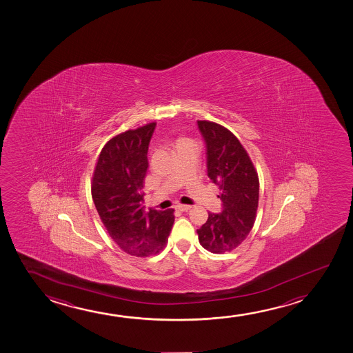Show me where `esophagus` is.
I'll list each match as a JSON object with an SVG mask.
<instances>
[{
    "mask_svg": "<svg viewBox=\"0 0 353 353\" xmlns=\"http://www.w3.org/2000/svg\"><path fill=\"white\" fill-rule=\"evenodd\" d=\"M190 208H192V206H189V205H182V203H179V205L176 206V210H179V211H182V212L189 211Z\"/></svg>",
    "mask_w": 353,
    "mask_h": 353,
    "instance_id": "34e87169",
    "label": "esophagus"
}]
</instances>
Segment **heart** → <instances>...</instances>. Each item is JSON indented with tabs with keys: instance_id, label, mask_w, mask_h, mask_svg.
Wrapping results in <instances>:
<instances>
[{
	"instance_id": "obj_1",
	"label": "heart",
	"mask_w": 353,
	"mask_h": 353,
	"mask_svg": "<svg viewBox=\"0 0 353 353\" xmlns=\"http://www.w3.org/2000/svg\"><path fill=\"white\" fill-rule=\"evenodd\" d=\"M194 145V142L192 140H189L187 137H179L176 142H174V147H176V150L177 148H181V147H184V145Z\"/></svg>"
}]
</instances>
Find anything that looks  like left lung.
Instances as JSON below:
<instances>
[{"mask_svg": "<svg viewBox=\"0 0 353 353\" xmlns=\"http://www.w3.org/2000/svg\"><path fill=\"white\" fill-rule=\"evenodd\" d=\"M206 143L208 176L219 188L221 213L208 212L198 229L200 245L222 254L241 245L256 221L259 179L251 158L236 136L217 123L198 121Z\"/></svg>", "mask_w": 353, "mask_h": 353, "instance_id": "left-lung-1", "label": "left lung"}]
</instances>
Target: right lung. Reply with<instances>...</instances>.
Masks as SVG:
<instances>
[{
  "label": "right lung",
  "mask_w": 353,
  "mask_h": 353,
  "mask_svg": "<svg viewBox=\"0 0 353 353\" xmlns=\"http://www.w3.org/2000/svg\"><path fill=\"white\" fill-rule=\"evenodd\" d=\"M157 123L114 136L99 155L92 181V201L118 246L131 256H148L164 248L174 225V208L145 211L142 192L147 152Z\"/></svg>",
  "instance_id": "1"
}]
</instances>
